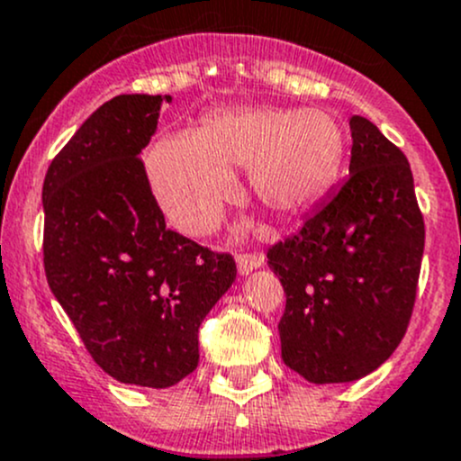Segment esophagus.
Segmentation results:
<instances>
[{
	"instance_id": "34e87169",
	"label": "esophagus",
	"mask_w": 461,
	"mask_h": 461,
	"mask_svg": "<svg viewBox=\"0 0 461 461\" xmlns=\"http://www.w3.org/2000/svg\"><path fill=\"white\" fill-rule=\"evenodd\" d=\"M263 265H265L263 254H240L239 260H236V267H239L240 276L251 274V271L263 267Z\"/></svg>"
}]
</instances>
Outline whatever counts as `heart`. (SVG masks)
<instances>
[{"label":"heart","mask_w":461,"mask_h":461,"mask_svg":"<svg viewBox=\"0 0 461 461\" xmlns=\"http://www.w3.org/2000/svg\"><path fill=\"white\" fill-rule=\"evenodd\" d=\"M345 134L320 108H230L205 116L194 137H167L148 152V174L166 216L187 236L214 230L234 196V176L280 216L316 205L336 183Z\"/></svg>","instance_id":"heart-1"}]
</instances>
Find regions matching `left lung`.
Instances as JSON below:
<instances>
[{
	"instance_id": "left-lung-1",
	"label": "left lung",
	"mask_w": 461,
	"mask_h": 461,
	"mask_svg": "<svg viewBox=\"0 0 461 461\" xmlns=\"http://www.w3.org/2000/svg\"><path fill=\"white\" fill-rule=\"evenodd\" d=\"M348 128V178L267 251L287 294L283 360L313 384L360 380L389 360L409 327L424 254L409 161L365 116Z\"/></svg>"
}]
</instances>
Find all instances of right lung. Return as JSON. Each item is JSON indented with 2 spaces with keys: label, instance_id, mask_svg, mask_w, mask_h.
I'll list each match as a JSON object with an SVG mask.
<instances>
[{
  "label": "right lung",
  "instance_id": "add662e5",
  "mask_svg": "<svg viewBox=\"0 0 461 461\" xmlns=\"http://www.w3.org/2000/svg\"><path fill=\"white\" fill-rule=\"evenodd\" d=\"M166 95H119L84 121L43 181V267L92 360L167 389L198 366V327L234 258L167 230L139 158Z\"/></svg>",
  "mask_w": 461,
  "mask_h": 461
}]
</instances>
